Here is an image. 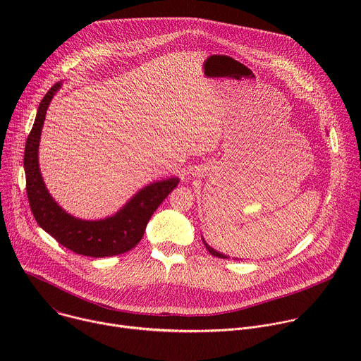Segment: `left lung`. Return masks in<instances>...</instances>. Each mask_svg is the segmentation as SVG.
Returning <instances> with one entry per match:
<instances>
[{
    "instance_id": "1",
    "label": "left lung",
    "mask_w": 361,
    "mask_h": 361,
    "mask_svg": "<svg viewBox=\"0 0 361 361\" xmlns=\"http://www.w3.org/2000/svg\"><path fill=\"white\" fill-rule=\"evenodd\" d=\"M201 238H202V235H201ZM202 243H204V245H205V248L209 250V252L212 254V255H214V257H219V259H230V257H227L226 254H223V252H220V251H217V250H214L213 247H210L207 243H205V240L202 238Z\"/></svg>"
}]
</instances>
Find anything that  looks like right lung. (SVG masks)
Here are the masks:
<instances>
[{"instance_id": "1", "label": "right lung", "mask_w": 361, "mask_h": 361, "mask_svg": "<svg viewBox=\"0 0 361 361\" xmlns=\"http://www.w3.org/2000/svg\"><path fill=\"white\" fill-rule=\"evenodd\" d=\"M57 82L41 99L37 117L25 142L24 170L27 195L38 226L68 250L88 257H113L130 251L142 238L147 223L159 205L180 183L171 177L147 184L137 191L113 216L99 220H82L68 214L51 197L38 164L41 131L51 99L61 88Z\"/></svg>"}]
</instances>
